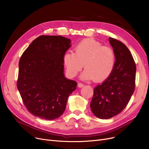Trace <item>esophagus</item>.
Returning <instances> with one entry per match:
<instances>
[{"label": "esophagus", "mask_w": 149, "mask_h": 149, "mask_svg": "<svg viewBox=\"0 0 149 149\" xmlns=\"http://www.w3.org/2000/svg\"><path fill=\"white\" fill-rule=\"evenodd\" d=\"M83 86H84V84L81 83H79V84H78V87H79V88H82Z\"/></svg>", "instance_id": "34e87169"}]
</instances>
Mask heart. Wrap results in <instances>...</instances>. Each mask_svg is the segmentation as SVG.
<instances>
[{"mask_svg":"<svg viewBox=\"0 0 149 149\" xmlns=\"http://www.w3.org/2000/svg\"><path fill=\"white\" fill-rule=\"evenodd\" d=\"M74 50V52H67L63 57V63L70 77H75L83 66L86 68L81 76L83 80L101 82L111 75L115 55L110 47L102 46L93 38H86L78 43Z\"/></svg>","mask_w":149,"mask_h":149,"instance_id":"1","label":"heart"}]
</instances>
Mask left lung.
Returning <instances> with one entry per match:
<instances>
[{
    "label": "left lung",
    "instance_id": "1",
    "mask_svg": "<svg viewBox=\"0 0 149 149\" xmlns=\"http://www.w3.org/2000/svg\"><path fill=\"white\" fill-rule=\"evenodd\" d=\"M109 41L115 55L113 71L103 83L94 88L91 111L101 119H109L126 107L135 88L136 65L127 47L112 37Z\"/></svg>",
    "mask_w": 149,
    "mask_h": 149
}]
</instances>
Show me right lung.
<instances>
[{"label":"right lung","mask_w":149,"mask_h":149,"mask_svg":"<svg viewBox=\"0 0 149 149\" xmlns=\"http://www.w3.org/2000/svg\"><path fill=\"white\" fill-rule=\"evenodd\" d=\"M70 42L61 36H40L19 60L17 89L27 110L41 119L60 117L76 89L77 82L65 78L63 63Z\"/></svg>","instance_id":"1"}]
</instances>
